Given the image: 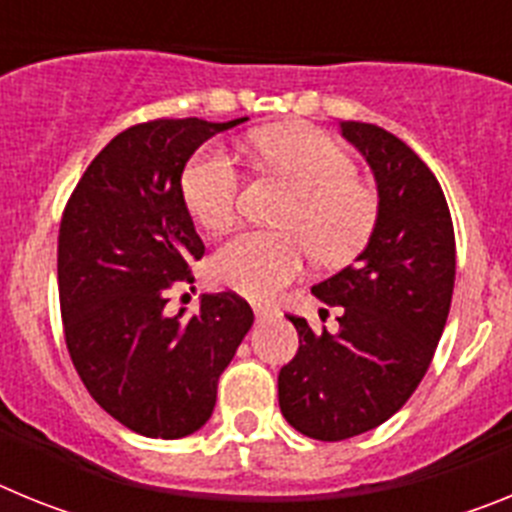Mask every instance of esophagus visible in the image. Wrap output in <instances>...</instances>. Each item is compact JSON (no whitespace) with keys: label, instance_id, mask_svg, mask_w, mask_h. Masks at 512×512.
I'll return each mask as SVG.
<instances>
[{"label":"esophagus","instance_id":"obj_1","mask_svg":"<svg viewBox=\"0 0 512 512\" xmlns=\"http://www.w3.org/2000/svg\"><path fill=\"white\" fill-rule=\"evenodd\" d=\"M253 312H256V320L277 318V307H271V305H253Z\"/></svg>","mask_w":512,"mask_h":512}]
</instances>
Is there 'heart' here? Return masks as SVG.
Masks as SVG:
<instances>
[{
    "label": "heart",
    "mask_w": 512,
    "mask_h": 512,
    "mask_svg": "<svg viewBox=\"0 0 512 512\" xmlns=\"http://www.w3.org/2000/svg\"><path fill=\"white\" fill-rule=\"evenodd\" d=\"M253 153L295 189L282 212L284 230H246L217 248L212 279L251 300H269L305 269L312 253L346 264L366 246L377 223V197L356 179V161L333 138L310 128H277L251 140ZM189 212L207 230H225L241 210V166L223 146L194 153L182 174Z\"/></svg>",
    "instance_id": "heart-1"
}]
</instances>
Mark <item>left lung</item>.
Returning <instances> with one entry per match:
<instances>
[{"instance_id": "left-lung-1", "label": "left lung", "mask_w": 512, "mask_h": 512, "mask_svg": "<svg viewBox=\"0 0 512 512\" xmlns=\"http://www.w3.org/2000/svg\"><path fill=\"white\" fill-rule=\"evenodd\" d=\"M341 128L377 176L379 217L356 264L312 287L341 307L338 333L287 315L300 348L279 372V408L315 441L372 431L410 400L441 341L456 279L454 223L433 171L377 125Z\"/></svg>"}]
</instances>
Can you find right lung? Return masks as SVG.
Listing matches in <instances>:
<instances>
[{
    "label": "right lung",
    "mask_w": 512,
    "mask_h": 512,
    "mask_svg": "<svg viewBox=\"0 0 512 512\" xmlns=\"http://www.w3.org/2000/svg\"><path fill=\"white\" fill-rule=\"evenodd\" d=\"M158 117L122 130L87 166L58 233L63 336L104 413L148 438H182L207 423L217 379L253 325L235 292L169 315V289L194 282L205 256L182 194V171L212 135L241 125Z\"/></svg>",
    "instance_id": "right-lung-1"
}]
</instances>
